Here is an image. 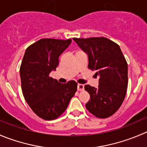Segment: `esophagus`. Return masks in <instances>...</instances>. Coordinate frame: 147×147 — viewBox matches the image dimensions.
<instances>
[{"label": "esophagus", "mask_w": 147, "mask_h": 147, "mask_svg": "<svg viewBox=\"0 0 147 147\" xmlns=\"http://www.w3.org/2000/svg\"><path fill=\"white\" fill-rule=\"evenodd\" d=\"M78 90L79 91H82L84 90V85L82 84H78Z\"/></svg>", "instance_id": "obj_1"}]
</instances>
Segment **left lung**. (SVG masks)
<instances>
[{"label": "left lung", "mask_w": 147, "mask_h": 147, "mask_svg": "<svg viewBox=\"0 0 147 147\" xmlns=\"http://www.w3.org/2000/svg\"><path fill=\"white\" fill-rule=\"evenodd\" d=\"M73 40L88 55V68L99 78L98 88L85 86L90 95L85 107L96 117H110L122 105L127 90L128 65L120 47L105 37Z\"/></svg>", "instance_id": "8db88e82"}]
</instances>
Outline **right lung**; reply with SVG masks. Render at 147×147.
<instances>
[{
    "label": "right lung",
    "instance_id": "add662e5",
    "mask_svg": "<svg viewBox=\"0 0 147 147\" xmlns=\"http://www.w3.org/2000/svg\"><path fill=\"white\" fill-rule=\"evenodd\" d=\"M72 40L42 39L26 50L20 67L24 98L39 117L50 121L60 116L77 91L78 83L61 84L50 77L59 65V57Z\"/></svg>",
    "mask_w": 147,
    "mask_h": 147
}]
</instances>
